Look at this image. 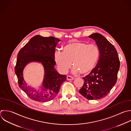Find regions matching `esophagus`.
Wrapping results in <instances>:
<instances>
[{"label": "esophagus", "instance_id": "34e87169", "mask_svg": "<svg viewBox=\"0 0 131 131\" xmlns=\"http://www.w3.org/2000/svg\"><path fill=\"white\" fill-rule=\"evenodd\" d=\"M67 80H72L74 79V78H73V77L71 76H67Z\"/></svg>", "mask_w": 131, "mask_h": 131}]
</instances>
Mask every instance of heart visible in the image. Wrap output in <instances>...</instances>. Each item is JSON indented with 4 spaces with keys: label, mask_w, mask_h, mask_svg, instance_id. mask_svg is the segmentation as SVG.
<instances>
[{
    "label": "heart",
    "mask_w": 131,
    "mask_h": 131,
    "mask_svg": "<svg viewBox=\"0 0 131 131\" xmlns=\"http://www.w3.org/2000/svg\"><path fill=\"white\" fill-rule=\"evenodd\" d=\"M62 49L63 52L57 50L54 54L55 61L62 73L68 71L73 62L74 73L89 74L94 69L99 59V50L95 44L76 41L64 45Z\"/></svg>",
    "instance_id": "heart-1"
}]
</instances>
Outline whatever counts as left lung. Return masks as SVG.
I'll use <instances>...</instances> for the list:
<instances>
[{
  "label": "left lung",
  "mask_w": 131,
  "mask_h": 131,
  "mask_svg": "<svg viewBox=\"0 0 131 131\" xmlns=\"http://www.w3.org/2000/svg\"><path fill=\"white\" fill-rule=\"evenodd\" d=\"M96 42L99 50L96 67L85 77L79 92L89 100H97L105 97L116 83L120 67L117 52L101 34L95 33L89 36Z\"/></svg>",
  "instance_id": "8db88e82"
}]
</instances>
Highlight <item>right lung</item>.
<instances>
[{
	"label": "right lung",
	"instance_id": "1",
	"mask_svg": "<svg viewBox=\"0 0 131 131\" xmlns=\"http://www.w3.org/2000/svg\"><path fill=\"white\" fill-rule=\"evenodd\" d=\"M60 39L54 37H44L36 35L19 51L17 55L15 73L19 88L32 100L47 102L53 100L58 93L67 76L61 75L55 68V48ZM40 63L44 68L45 75L42 87L36 89L27 84L23 79V71L29 63Z\"/></svg>",
	"mask_w": 131,
	"mask_h": 131
}]
</instances>
